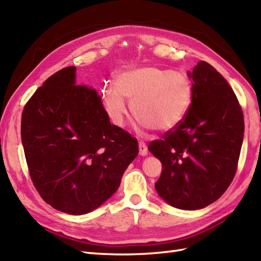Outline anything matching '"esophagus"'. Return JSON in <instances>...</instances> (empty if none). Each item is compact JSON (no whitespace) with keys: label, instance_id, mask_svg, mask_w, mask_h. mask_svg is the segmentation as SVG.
I'll return each instance as SVG.
<instances>
[{"label":"esophagus","instance_id":"34e87169","mask_svg":"<svg viewBox=\"0 0 261 261\" xmlns=\"http://www.w3.org/2000/svg\"><path fill=\"white\" fill-rule=\"evenodd\" d=\"M139 152H140V155L142 156L148 155V148H146L145 143L142 141L139 142Z\"/></svg>","mask_w":261,"mask_h":261}]
</instances>
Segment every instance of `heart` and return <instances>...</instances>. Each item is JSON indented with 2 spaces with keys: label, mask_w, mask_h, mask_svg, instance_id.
Instances as JSON below:
<instances>
[{
  "label": "heart",
  "mask_w": 261,
  "mask_h": 261,
  "mask_svg": "<svg viewBox=\"0 0 261 261\" xmlns=\"http://www.w3.org/2000/svg\"><path fill=\"white\" fill-rule=\"evenodd\" d=\"M192 95V83L185 73L153 66L119 72L116 84H107L101 91L106 112L113 124H124L126 98L139 123L154 132L178 124L188 112Z\"/></svg>",
  "instance_id": "obj_1"
}]
</instances>
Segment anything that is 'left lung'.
<instances>
[{
	"mask_svg": "<svg viewBox=\"0 0 261 261\" xmlns=\"http://www.w3.org/2000/svg\"><path fill=\"white\" fill-rule=\"evenodd\" d=\"M191 106L184 118L148 149L162 163L155 189L181 210L217 200L236 174L244 139L242 107L227 80L204 61L189 72Z\"/></svg>",
	"mask_w": 261,
	"mask_h": 261,
	"instance_id": "obj_1",
	"label": "left lung"
}]
</instances>
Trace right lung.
<instances>
[{
  "instance_id": "add662e5",
  "label": "right lung",
  "mask_w": 261,
  "mask_h": 261,
  "mask_svg": "<svg viewBox=\"0 0 261 261\" xmlns=\"http://www.w3.org/2000/svg\"><path fill=\"white\" fill-rule=\"evenodd\" d=\"M76 67L55 72L24 106L21 137L36 191L55 210L83 215L113 195L139 153L110 123L101 97L75 84Z\"/></svg>"
}]
</instances>
